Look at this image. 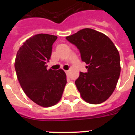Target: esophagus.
I'll return each mask as SVG.
<instances>
[{
  "mask_svg": "<svg viewBox=\"0 0 135 135\" xmlns=\"http://www.w3.org/2000/svg\"><path fill=\"white\" fill-rule=\"evenodd\" d=\"M65 74H66L67 76H68V75H69V71H68V70H65Z\"/></svg>",
  "mask_w": 135,
  "mask_h": 135,
  "instance_id": "obj_1",
  "label": "esophagus"
}]
</instances>
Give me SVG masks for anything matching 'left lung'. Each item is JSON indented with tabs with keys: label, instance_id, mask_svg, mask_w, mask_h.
<instances>
[{
	"label": "left lung",
	"instance_id": "obj_1",
	"mask_svg": "<svg viewBox=\"0 0 135 135\" xmlns=\"http://www.w3.org/2000/svg\"><path fill=\"white\" fill-rule=\"evenodd\" d=\"M65 38L78 48L87 72L75 81L82 98L90 104L103 103L115 90L120 74L118 51L103 33L84 28Z\"/></svg>",
	"mask_w": 135,
	"mask_h": 135
}]
</instances>
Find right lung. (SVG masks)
<instances>
[{"label":"right lung","instance_id":"add662e5","mask_svg":"<svg viewBox=\"0 0 135 135\" xmlns=\"http://www.w3.org/2000/svg\"><path fill=\"white\" fill-rule=\"evenodd\" d=\"M57 38L46 34L33 36L20 47L15 59V69L21 88L32 101L42 107L58 103L67 83L63 70H46Z\"/></svg>","mask_w":135,"mask_h":135}]
</instances>
